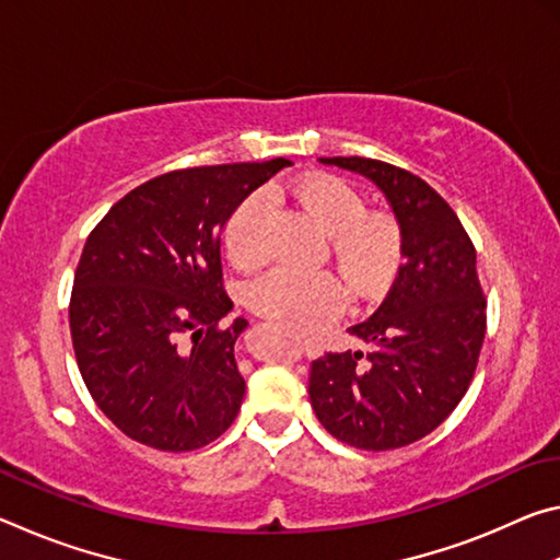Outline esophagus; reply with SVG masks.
Instances as JSON below:
<instances>
[{"label": "esophagus", "instance_id": "34e87169", "mask_svg": "<svg viewBox=\"0 0 560 560\" xmlns=\"http://www.w3.org/2000/svg\"><path fill=\"white\" fill-rule=\"evenodd\" d=\"M303 350H306V355H316V353H318V350H316L314 346H311V343L303 346Z\"/></svg>", "mask_w": 560, "mask_h": 560}]
</instances>
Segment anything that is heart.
Instances as JSON below:
<instances>
[{"label":"heart","instance_id":"obj_1","mask_svg":"<svg viewBox=\"0 0 560 560\" xmlns=\"http://www.w3.org/2000/svg\"><path fill=\"white\" fill-rule=\"evenodd\" d=\"M291 192L320 230L330 234L340 271L355 289H373L390 273L400 252V232L390 217L365 212V202L355 187L334 175H314L293 185ZM264 220L267 195L254 192L226 222V254L240 269H254L264 261ZM246 301L257 314L299 334H314L340 308L334 281L324 273L291 269H273L254 281Z\"/></svg>","mask_w":560,"mask_h":560}]
</instances>
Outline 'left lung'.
<instances>
[{
  "label": "left lung",
  "instance_id": "8db88e82",
  "mask_svg": "<svg viewBox=\"0 0 560 560\" xmlns=\"http://www.w3.org/2000/svg\"><path fill=\"white\" fill-rule=\"evenodd\" d=\"M371 179L400 224L405 264L385 301L348 330L371 350L311 363L318 422L358 450H397L447 420L467 393L487 330L477 252L459 217L402 167L371 158H320Z\"/></svg>",
  "mask_w": 560,
  "mask_h": 560
}]
</instances>
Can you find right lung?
Instances as JSON below:
<instances>
[{"instance_id": "add662e5", "label": "right lung", "mask_w": 560, "mask_h": 560, "mask_svg": "<svg viewBox=\"0 0 560 560\" xmlns=\"http://www.w3.org/2000/svg\"><path fill=\"white\" fill-rule=\"evenodd\" d=\"M289 160L173 170L110 207L89 234L69 303L73 353L103 415L130 440L192 452L244 400L222 283V230Z\"/></svg>"}]
</instances>
